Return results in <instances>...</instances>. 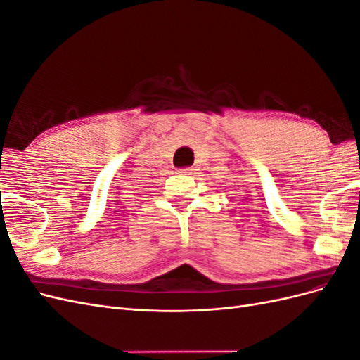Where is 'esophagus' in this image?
<instances>
[{
  "mask_svg": "<svg viewBox=\"0 0 360 360\" xmlns=\"http://www.w3.org/2000/svg\"><path fill=\"white\" fill-rule=\"evenodd\" d=\"M180 172L186 174V176H191V174L193 172V168H183V169H180Z\"/></svg>",
  "mask_w": 360,
  "mask_h": 360,
  "instance_id": "esophagus-1",
  "label": "esophagus"
}]
</instances>
